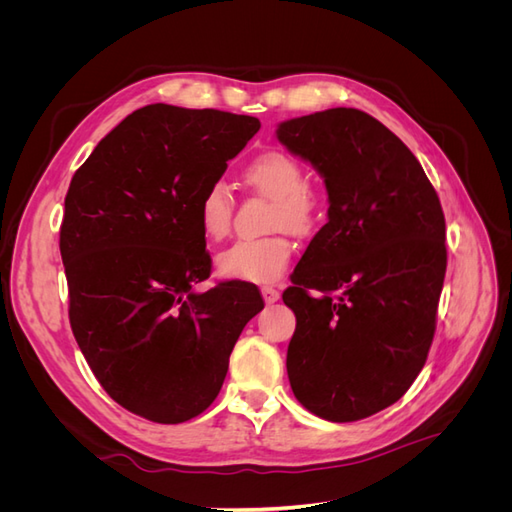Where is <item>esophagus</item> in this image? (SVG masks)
Instances as JSON below:
<instances>
[{
    "mask_svg": "<svg viewBox=\"0 0 512 512\" xmlns=\"http://www.w3.org/2000/svg\"><path fill=\"white\" fill-rule=\"evenodd\" d=\"M260 292H262V297H265L267 303H275L277 299H280V290L273 288V286H262Z\"/></svg>",
    "mask_w": 512,
    "mask_h": 512,
    "instance_id": "1",
    "label": "esophagus"
}]
</instances>
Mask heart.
<instances>
[{"mask_svg": "<svg viewBox=\"0 0 512 512\" xmlns=\"http://www.w3.org/2000/svg\"><path fill=\"white\" fill-rule=\"evenodd\" d=\"M243 179L252 190L273 200L269 228L307 232L316 220V196L305 185V170L288 153L269 149L258 153L243 168ZM232 196L222 181L211 183L200 196L198 224L209 241H222L230 232ZM292 256V243L284 235L237 241L224 250L215 265L232 280L267 284L280 277Z\"/></svg>", "mask_w": 512, "mask_h": 512, "instance_id": "1", "label": "heart"}]
</instances>
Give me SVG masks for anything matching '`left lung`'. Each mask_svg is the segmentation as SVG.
<instances>
[{
  "instance_id": "obj_1",
  "label": "left lung",
  "mask_w": 512,
  "mask_h": 512,
  "mask_svg": "<svg viewBox=\"0 0 512 512\" xmlns=\"http://www.w3.org/2000/svg\"><path fill=\"white\" fill-rule=\"evenodd\" d=\"M277 138L329 194V222L282 294L297 316L292 393L327 421H361L395 404L427 361L446 273L440 198L414 153L356 108L284 121Z\"/></svg>"
}]
</instances>
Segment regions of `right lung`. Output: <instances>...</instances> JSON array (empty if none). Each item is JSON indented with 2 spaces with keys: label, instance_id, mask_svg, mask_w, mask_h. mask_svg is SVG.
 <instances>
[{
  "label": "right lung",
  "instance_id": "right-lung-1",
  "mask_svg": "<svg viewBox=\"0 0 512 512\" xmlns=\"http://www.w3.org/2000/svg\"><path fill=\"white\" fill-rule=\"evenodd\" d=\"M258 130L250 115L149 104L70 181L59 230L70 327L102 389L147 421L205 412L265 307L247 282L194 292L211 275L200 196Z\"/></svg>",
  "mask_w": 512,
  "mask_h": 512
}]
</instances>
